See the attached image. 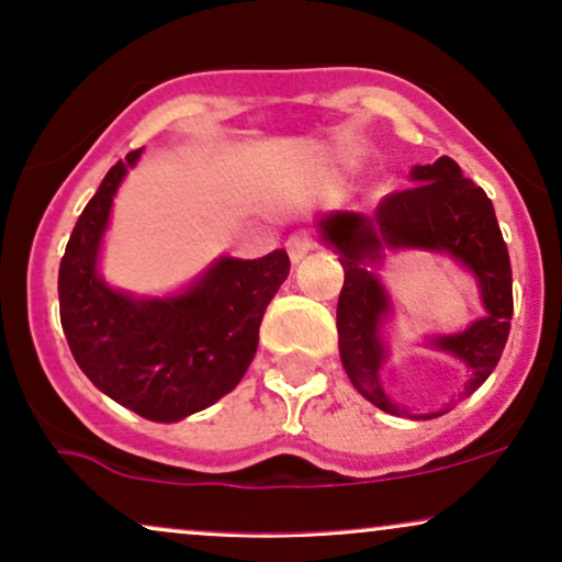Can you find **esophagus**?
Segmentation results:
<instances>
[{
    "label": "esophagus",
    "instance_id": "obj_1",
    "mask_svg": "<svg viewBox=\"0 0 562 562\" xmlns=\"http://www.w3.org/2000/svg\"><path fill=\"white\" fill-rule=\"evenodd\" d=\"M285 248H288L290 261L299 263L306 259V254H312V250L317 248V243H314L308 235H290L285 240Z\"/></svg>",
    "mask_w": 562,
    "mask_h": 562
}]
</instances>
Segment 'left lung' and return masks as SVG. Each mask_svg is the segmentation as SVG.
<instances>
[{
    "label": "left lung",
    "mask_w": 562,
    "mask_h": 562,
    "mask_svg": "<svg viewBox=\"0 0 562 562\" xmlns=\"http://www.w3.org/2000/svg\"><path fill=\"white\" fill-rule=\"evenodd\" d=\"M412 182L380 200L372 216L335 211L319 218V232L322 240L340 254L346 272L338 299V344L348 380L367 402L389 415L430 420L449 409L412 415L406 406L393 404L380 383V367L385 362L380 327L391 314V299L375 274L383 248L447 254L473 272L486 317L462 333L430 338V346L468 364L465 396L492 375L505 351L513 319V269L492 200L462 177L454 160L441 156L430 166H415Z\"/></svg>",
    "instance_id": "8db88e82"
}]
</instances>
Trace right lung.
I'll use <instances>...</instances> for the list:
<instances>
[{"label": "right lung", "mask_w": 562, "mask_h": 562, "mask_svg": "<svg viewBox=\"0 0 562 562\" xmlns=\"http://www.w3.org/2000/svg\"><path fill=\"white\" fill-rule=\"evenodd\" d=\"M139 153L105 173L70 232L57 274L60 322L76 364L97 389L147 420L177 423L240 383L290 259L285 250L254 261L224 256L171 299H132L105 285L97 274L100 243L115 190Z\"/></svg>", "instance_id": "right-lung-1"}]
</instances>
